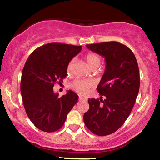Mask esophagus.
I'll return each instance as SVG.
<instances>
[{
  "label": "esophagus",
  "instance_id": "34e87169",
  "mask_svg": "<svg viewBox=\"0 0 160 160\" xmlns=\"http://www.w3.org/2000/svg\"><path fill=\"white\" fill-rule=\"evenodd\" d=\"M79 99H80V101H86L87 100L86 98L82 97H81V96H80V97H79Z\"/></svg>",
  "mask_w": 160,
  "mask_h": 160
}]
</instances>
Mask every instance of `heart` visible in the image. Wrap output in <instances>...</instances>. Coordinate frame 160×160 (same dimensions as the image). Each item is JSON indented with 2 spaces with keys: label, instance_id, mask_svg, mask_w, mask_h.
Segmentation results:
<instances>
[{
  "label": "heart",
  "instance_id": "1",
  "mask_svg": "<svg viewBox=\"0 0 160 160\" xmlns=\"http://www.w3.org/2000/svg\"><path fill=\"white\" fill-rule=\"evenodd\" d=\"M86 61L89 67L92 69H96L97 68L99 67L100 63H101V57L99 56L97 53L90 52H88L85 56ZM73 69V60L69 61L68 63L67 71L68 74H71ZM93 86V82L91 80H83V79H75L73 82H72L71 87L80 94H85L88 92V89Z\"/></svg>",
  "mask_w": 160,
  "mask_h": 160
}]
</instances>
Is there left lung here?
<instances>
[{"label": "left lung", "instance_id": "1", "mask_svg": "<svg viewBox=\"0 0 160 160\" xmlns=\"http://www.w3.org/2000/svg\"><path fill=\"white\" fill-rule=\"evenodd\" d=\"M105 57V71L97 86L99 99H89L83 120L95 135L105 136L118 130L128 118L140 88V72L132 51L117 42L87 44ZM104 99H103V97Z\"/></svg>", "mask_w": 160, "mask_h": 160}]
</instances>
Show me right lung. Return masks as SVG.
<instances>
[{
	"label": "right lung",
	"mask_w": 160,
	"mask_h": 160,
	"mask_svg": "<svg viewBox=\"0 0 160 160\" xmlns=\"http://www.w3.org/2000/svg\"><path fill=\"white\" fill-rule=\"evenodd\" d=\"M81 49L82 46L49 43L36 49L27 59L21 78V94L28 116L40 130L52 132L61 129L78 102L74 91L58 97L53 86L56 82L62 84L68 63Z\"/></svg>",
	"instance_id": "1"
}]
</instances>
